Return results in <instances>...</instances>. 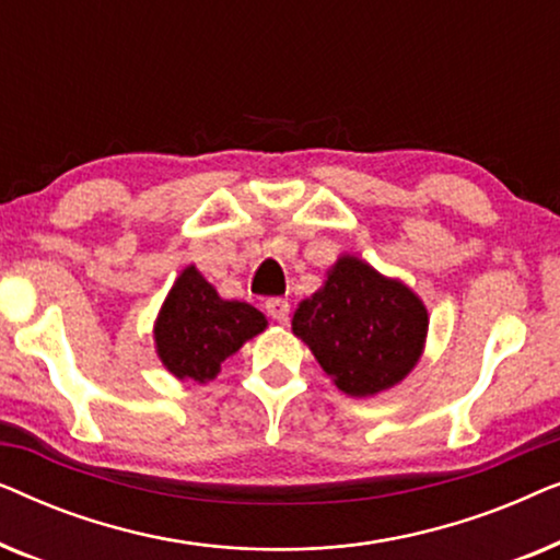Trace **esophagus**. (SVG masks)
<instances>
[{
  "mask_svg": "<svg viewBox=\"0 0 560 560\" xmlns=\"http://www.w3.org/2000/svg\"><path fill=\"white\" fill-rule=\"evenodd\" d=\"M265 308L275 320H280V324H285L290 316V303L285 301V298H270V301L265 303Z\"/></svg>",
  "mask_w": 560,
  "mask_h": 560,
  "instance_id": "34e87169",
  "label": "esophagus"
}]
</instances>
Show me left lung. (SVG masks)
<instances>
[{"label":"left lung","instance_id":"obj_1","mask_svg":"<svg viewBox=\"0 0 560 560\" xmlns=\"http://www.w3.org/2000/svg\"><path fill=\"white\" fill-rule=\"evenodd\" d=\"M293 331L336 387L366 397L397 385L416 366L428 313L402 282L341 257L326 285L295 311Z\"/></svg>","mask_w":560,"mask_h":560}]
</instances>
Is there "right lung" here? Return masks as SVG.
I'll list each match as a JSON object with an SVG mask.
<instances>
[{
  "label": "right lung",
  "instance_id": "add662e5",
  "mask_svg": "<svg viewBox=\"0 0 560 560\" xmlns=\"http://www.w3.org/2000/svg\"><path fill=\"white\" fill-rule=\"evenodd\" d=\"M267 320L240 301H221L217 290L188 267L175 280L155 326L158 354L175 377L206 382L244 341L262 331Z\"/></svg>",
  "mask_w": 560,
  "mask_h": 560
}]
</instances>
